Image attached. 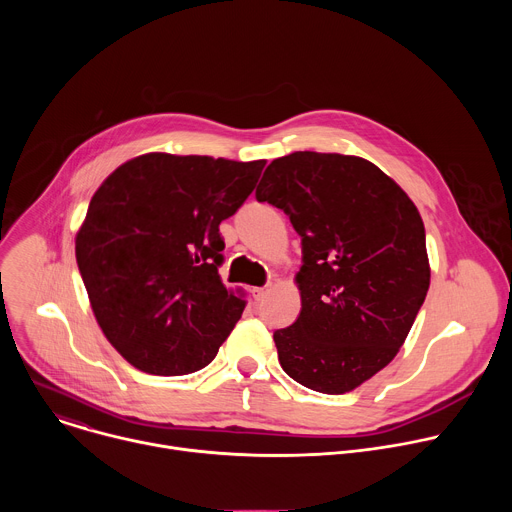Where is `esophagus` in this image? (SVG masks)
<instances>
[{
    "instance_id": "1",
    "label": "esophagus",
    "mask_w": 512,
    "mask_h": 512,
    "mask_svg": "<svg viewBox=\"0 0 512 512\" xmlns=\"http://www.w3.org/2000/svg\"><path fill=\"white\" fill-rule=\"evenodd\" d=\"M267 296V287H253V298L259 302Z\"/></svg>"
}]
</instances>
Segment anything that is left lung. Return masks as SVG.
Returning a JSON list of instances; mask_svg holds the SVG:
<instances>
[{"label": "left lung", "mask_w": 512, "mask_h": 512, "mask_svg": "<svg viewBox=\"0 0 512 512\" xmlns=\"http://www.w3.org/2000/svg\"><path fill=\"white\" fill-rule=\"evenodd\" d=\"M302 237L298 320L273 332L281 369L340 395L395 358L429 289L423 221L375 164L294 152L273 160L255 192Z\"/></svg>", "instance_id": "1"}]
</instances>
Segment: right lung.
<instances>
[{
    "label": "right lung",
    "mask_w": 512,
    "mask_h": 512,
    "mask_svg": "<svg viewBox=\"0 0 512 512\" xmlns=\"http://www.w3.org/2000/svg\"><path fill=\"white\" fill-rule=\"evenodd\" d=\"M265 160L145 154L91 198L77 263L95 318L135 369L178 377L204 369L245 302L221 281L218 231L253 192Z\"/></svg>",
    "instance_id": "obj_1"
}]
</instances>
